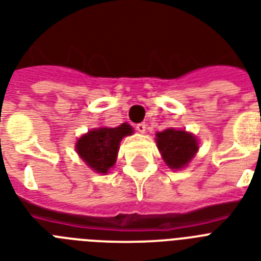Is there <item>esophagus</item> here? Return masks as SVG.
I'll list each match as a JSON object with an SVG mask.
<instances>
[{"instance_id":"34e87169","label":"esophagus","mask_w":261,"mask_h":261,"mask_svg":"<svg viewBox=\"0 0 261 261\" xmlns=\"http://www.w3.org/2000/svg\"><path fill=\"white\" fill-rule=\"evenodd\" d=\"M146 128H147V127H146V123H138L137 124V130L139 131V133H142V134H143V133H146Z\"/></svg>"}]
</instances>
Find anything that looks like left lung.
<instances>
[{"mask_svg":"<svg viewBox=\"0 0 261 261\" xmlns=\"http://www.w3.org/2000/svg\"><path fill=\"white\" fill-rule=\"evenodd\" d=\"M155 137L156 146L165 164L173 170L185 167L198 151L197 138L185 130L166 128L156 133Z\"/></svg>","mask_w":261,"mask_h":261,"instance_id":"left-lung-1","label":"left lung"}]
</instances>
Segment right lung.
<instances>
[{"instance_id": "add662e5", "label": "right lung", "mask_w": 261, "mask_h": 261, "mask_svg": "<svg viewBox=\"0 0 261 261\" xmlns=\"http://www.w3.org/2000/svg\"><path fill=\"white\" fill-rule=\"evenodd\" d=\"M133 127L123 123L118 127H99L88 131L76 142V151L87 166L106 174L115 165L122 138L133 134Z\"/></svg>"}]
</instances>
